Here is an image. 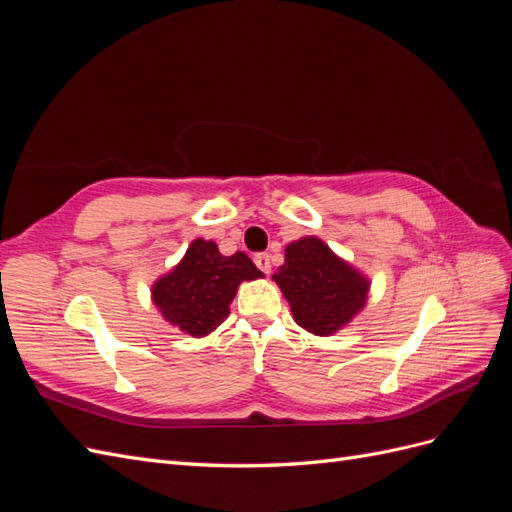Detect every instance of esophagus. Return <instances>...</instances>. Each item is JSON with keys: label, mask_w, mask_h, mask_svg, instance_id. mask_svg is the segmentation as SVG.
<instances>
[{"label": "esophagus", "mask_w": 512, "mask_h": 512, "mask_svg": "<svg viewBox=\"0 0 512 512\" xmlns=\"http://www.w3.org/2000/svg\"><path fill=\"white\" fill-rule=\"evenodd\" d=\"M254 262H256V267L262 271V273H271V256L269 254H256L254 256Z\"/></svg>", "instance_id": "34e87169"}]
</instances>
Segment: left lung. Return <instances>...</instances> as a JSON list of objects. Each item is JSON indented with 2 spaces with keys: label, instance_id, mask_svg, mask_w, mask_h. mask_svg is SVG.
Segmentation results:
<instances>
[{
  "label": "left lung",
  "instance_id": "1",
  "mask_svg": "<svg viewBox=\"0 0 512 512\" xmlns=\"http://www.w3.org/2000/svg\"><path fill=\"white\" fill-rule=\"evenodd\" d=\"M273 280L288 299L294 320L314 335L342 329L361 312L369 290L365 277L316 237L290 243Z\"/></svg>",
  "mask_w": 512,
  "mask_h": 512
}]
</instances>
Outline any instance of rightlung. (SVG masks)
I'll list each match as a JSON object with an SVG mask.
<instances>
[{
  "label": "right lung",
  "mask_w": 512,
  "mask_h": 512,
  "mask_svg": "<svg viewBox=\"0 0 512 512\" xmlns=\"http://www.w3.org/2000/svg\"><path fill=\"white\" fill-rule=\"evenodd\" d=\"M256 277L262 273L247 254L222 256L213 241L196 239L179 265L160 277L151 294L170 324L192 337H203L226 320L239 284Z\"/></svg>",
  "instance_id": "right-lung-1"
}]
</instances>
